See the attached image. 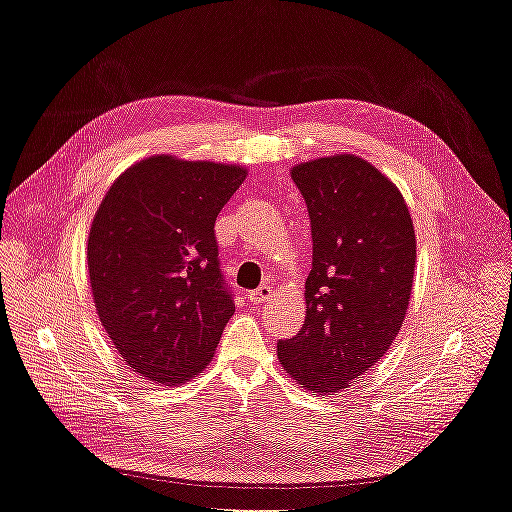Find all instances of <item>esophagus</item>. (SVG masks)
Here are the masks:
<instances>
[{
  "label": "esophagus",
  "mask_w": 512,
  "mask_h": 512,
  "mask_svg": "<svg viewBox=\"0 0 512 512\" xmlns=\"http://www.w3.org/2000/svg\"><path fill=\"white\" fill-rule=\"evenodd\" d=\"M271 292H273L271 286L262 284L260 288H256V290H252V292H247V301L254 303V305H262V303H267V301L271 299Z\"/></svg>",
  "instance_id": "esophagus-1"
}]
</instances>
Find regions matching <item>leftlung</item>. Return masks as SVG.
Listing matches in <instances>:
<instances>
[{
	"label": "left lung",
	"mask_w": 512,
	"mask_h": 512,
	"mask_svg": "<svg viewBox=\"0 0 512 512\" xmlns=\"http://www.w3.org/2000/svg\"><path fill=\"white\" fill-rule=\"evenodd\" d=\"M312 220L314 258L301 331L277 359L307 391L331 395L391 348L412 292L416 239L404 196L369 162L320 158L292 168Z\"/></svg>",
	"instance_id": "left-lung-1"
}]
</instances>
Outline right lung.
<instances>
[{
    "mask_svg": "<svg viewBox=\"0 0 512 512\" xmlns=\"http://www.w3.org/2000/svg\"><path fill=\"white\" fill-rule=\"evenodd\" d=\"M245 168L153 156L106 192L87 241L91 292L119 356L156 384L203 371L235 314L215 218Z\"/></svg>",
    "mask_w": 512,
    "mask_h": 512,
    "instance_id": "1",
    "label": "right lung"
}]
</instances>
